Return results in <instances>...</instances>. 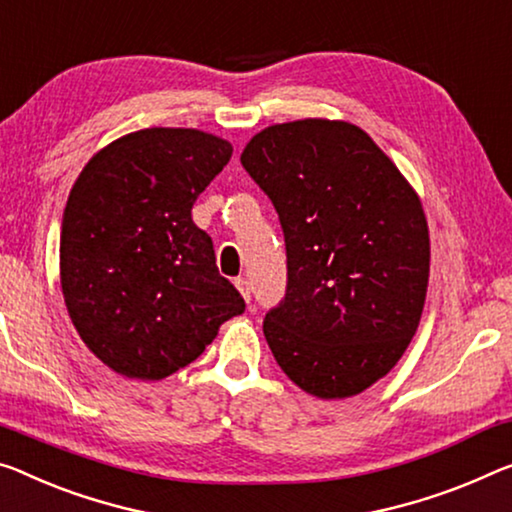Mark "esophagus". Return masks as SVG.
Here are the masks:
<instances>
[{
	"label": "esophagus",
	"instance_id": "34e87169",
	"mask_svg": "<svg viewBox=\"0 0 512 512\" xmlns=\"http://www.w3.org/2000/svg\"><path fill=\"white\" fill-rule=\"evenodd\" d=\"M235 288L240 290V295H242V300L245 302H249L251 300V283L245 279V277H240V279H235Z\"/></svg>",
	"mask_w": 512,
	"mask_h": 512
}]
</instances>
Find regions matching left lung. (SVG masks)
Masks as SVG:
<instances>
[{
  "mask_svg": "<svg viewBox=\"0 0 512 512\" xmlns=\"http://www.w3.org/2000/svg\"><path fill=\"white\" fill-rule=\"evenodd\" d=\"M240 162L286 238L288 288L263 320L267 345L302 391L357 396L398 364L419 327L430 277L419 194L348 121L270 125Z\"/></svg>",
  "mask_w": 512,
  "mask_h": 512,
  "instance_id": "obj_1",
  "label": "left lung"
}]
</instances>
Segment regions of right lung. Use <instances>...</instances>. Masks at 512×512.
Returning <instances> with one entry per match:
<instances>
[{"label":"right lung","instance_id":"1","mask_svg":"<svg viewBox=\"0 0 512 512\" xmlns=\"http://www.w3.org/2000/svg\"><path fill=\"white\" fill-rule=\"evenodd\" d=\"M231 153L210 132L146 128L100 148L77 176L61 222V293L84 345L114 373L162 380L245 311L192 222Z\"/></svg>","mask_w":512,"mask_h":512}]
</instances>
